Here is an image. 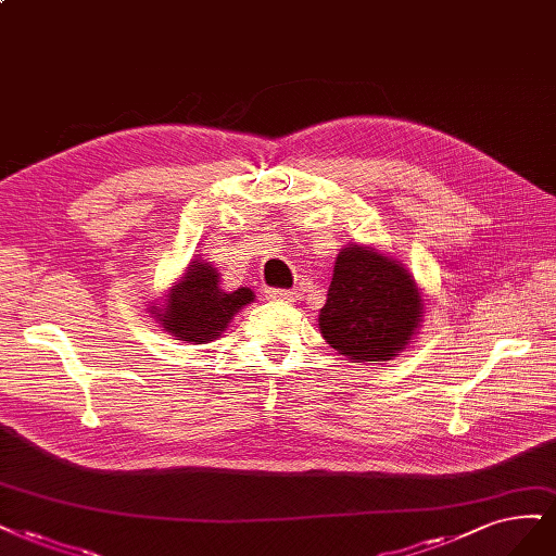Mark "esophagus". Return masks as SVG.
Returning <instances> with one entry per match:
<instances>
[{
  "label": "esophagus",
  "mask_w": 556,
  "mask_h": 556,
  "mask_svg": "<svg viewBox=\"0 0 556 556\" xmlns=\"http://www.w3.org/2000/svg\"><path fill=\"white\" fill-rule=\"evenodd\" d=\"M266 299H271V301H296L299 292L280 290V287H269V290H266Z\"/></svg>",
  "instance_id": "1"
}]
</instances>
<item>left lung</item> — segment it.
Instances as JSON below:
<instances>
[{
	"mask_svg": "<svg viewBox=\"0 0 556 556\" xmlns=\"http://www.w3.org/2000/svg\"><path fill=\"white\" fill-rule=\"evenodd\" d=\"M420 321L412 276L391 257L361 245L338 255L319 331L354 363L389 361L407 348Z\"/></svg>",
	"mask_w": 556,
	"mask_h": 556,
	"instance_id": "left-lung-1",
	"label": "left lung"
}]
</instances>
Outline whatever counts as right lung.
Returning a JSON list of instances; mask_svg holds the SVG:
<instances>
[{"label":"right lung","instance_id":"1","mask_svg":"<svg viewBox=\"0 0 556 556\" xmlns=\"http://www.w3.org/2000/svg\"><path fill=\"white\" fill-rule=\"evenodd\" d=\"M253 301L248 287L225 292L218 274L208 262H193L188 274L169 292L163 308L156 313L167 333L186 342L216 340L245 303Z\"/></svg>","mask_w":556,"mask_h":556}]
</instances>
